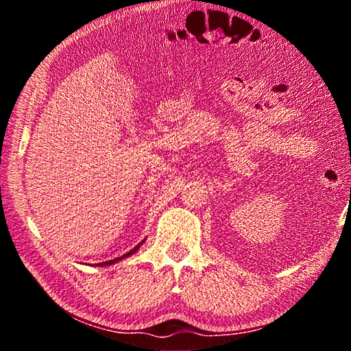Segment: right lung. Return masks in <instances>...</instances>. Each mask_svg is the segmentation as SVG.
<instances>
[{
    "label": "right lung",
    "instance_id": "1",
    "mask_svg": "<svg viewBox=\"0 0 351 351\" xmlns=\"http://www.w3.org/2000/svg\"><path fill=\"white\" fill-rule=\"evenodd\" d=\"M142 243H145V239L142 240L138 246L133 247L132 251H128L127 254H123V255H121V257H117V258H112V260H108V261H102V263H97V266H110V265H114V263H117V261H121V260H123V258L130 257V255H133L136 251H138V249L142 246Z\"/></svg>",
    "mask_w": 351,
    "mask_h": 351
}]
</instances>
